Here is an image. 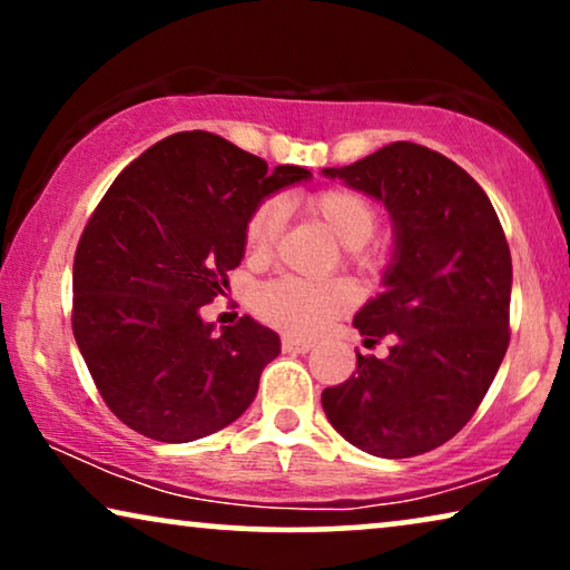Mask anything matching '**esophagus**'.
<instances>
[{
  "instance_id": "34e87169",
  "label": "esophagus",
  "mask_w": 570,
  "mask_h": 570,
  "mask_svg": "<svg viewBox=\"0 0 570 570\" xmlns=\"http://www.w3.org/2000/svg\"><path fill=\"white\" fill-rule=\"evenodd\" d=\"M283 350H285V353H308V350H311V342L308 340H301V337H293V334H285V337H283Z\"/></svg>"
}]
</instances>
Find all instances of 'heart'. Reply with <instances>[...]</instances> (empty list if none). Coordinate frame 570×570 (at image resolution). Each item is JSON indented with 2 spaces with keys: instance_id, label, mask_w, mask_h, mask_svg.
<instances>
[{
  "instance_id": "1",
  "label": "heart",
  "mask_w": 570,
  "mask_h": 570,
  "mask_svg": "<svg viewBox=\"0 0 570 570\" xmlns=\"http://www.w3.org/2000/svg\"><path fill=\"white\" fill-rule=\"evenodd\" d=\"M311 213L322 220L342 246L361 259L363 246L373 238L379 228V213L363 194L353 189L318 191L308 202ZM287 217L285 199L269 197L254 207L246 220V252L252 259L262 262L272 254L279 240ZM357 293L347 279H301V277H277L262 285L254 293V308L264 322L279 326V330L311 337L322 332L332 318L347 314L355 306Z\"/></svg>"
}]
</instances>
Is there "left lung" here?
<instances>
[{
	"label": "left lung",
	"instance_id": "left-lung-1",
	"mask_svg": "<svg viewBox=\"0 0 570 570\" xmlns=\"http://www.w3.org/2000/svg\"><path fill=\"white\" fill-rule=\"evenodd\" d=\"M322 174L384 205L394 233L381 293L353 318L365 342L392 337V347L357 353L322 407L365 454H425L466 425L509 347L513 269L501 220L464 168L415 142Z\"/></svg>",
	"mask_w": 570,
	"mask_h": 570
}]
</instances>
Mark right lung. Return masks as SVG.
I'll return each instance as SVG.
<instances>
[{
	"instance_id": "right-lung-1",
	"label": "right lung",
	"mask_w": 570,
	"mask_h": 570,
	"mask_svg": "<svg viewBox=\"0 0 570 570\" xmlns=\"http://www.w3.org/2000/svg\"><path fill=\"white\" fill-rule=\"evenodd\" d=\"M267 168L213 131H178L116 176L75 254L72 332L100 396L124 425L186 443L230 425L279 355L269 326L205 322L246 254V220L308 181Z\"/></svg>"
}]
</instances>
